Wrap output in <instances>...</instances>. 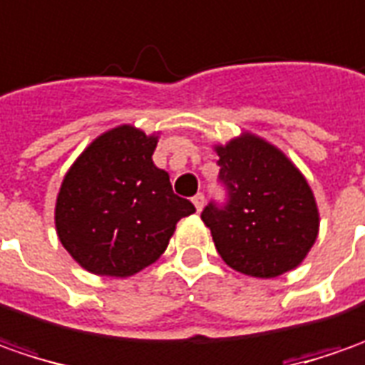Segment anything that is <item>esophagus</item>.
<instances>
[{
  "label": "esophagus",
  "instance_id": "1",
  "mask_svg": "<svg viewBox=\"0 0 365 365\" xmlns=\"http://www.w3.org/2000/svg\"><path fill=\"white\" fill-rule=\"evenodd\" d=\"M192 202H194L195 210L200 212V210H202V206H204V194H195L194 197H192Z\"/></svg>",
  "mask_w": 365,
  "mask_h": 365
}]
</instances>
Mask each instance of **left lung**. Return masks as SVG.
<instances>
[{
    "label": "left lung",
    "instance_id": "obj_1",
    "mask_svg": "<svg viewBox=\"0 0 365 365\" xmlns=\"http://www.w3.org/2000/svg\"><path fill=\"white\" fill-rule=\"evenodd\" d=\"M224 202L202 210L222 260L238 272L272 279L307 257L319 230L315 197L301 171L255 135L216 147Z\"/></svg>",
    "mask_w": 365,
    "mask_h": 365
}]
</instances>
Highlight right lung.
<instances>
[{
	"instance_id": "right-lung-1",
	"label": "right lung",
	"mask_w": 365,
	"mask_h": 365,
	"mask_svg": "<svg viewBox=\"0 0 365 365\" xmlns=\"http://www.w3.org/2000/svg\"><path fill=\"white\" fill-rule=\"evenodd\" d=\"M158 137L123 125L101 135L66 173L56 202L62 246L82 269L129 277L155 262L175 224L194 214L155 168Z\"/></svg>"
}]
</instances>
